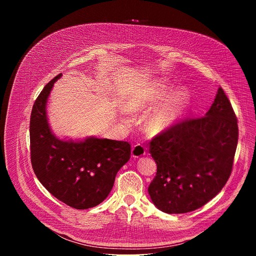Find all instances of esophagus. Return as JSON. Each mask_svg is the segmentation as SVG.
<instances>
[{"mask_svg": "<svg viewBox=\"0 0 256 256\" xmlns=\"http://www.w3.org/2000/svg\"><path fill=\"white\" fill-rule=\"evenodd\" d=\"M144 154H146V148L142 144H134L132 149V156L134 158H140Z\"/></svg>", "mask_w": 256, "mask_h": 256, "instance_id": "esophagus-1", "label": "esophagus"}]
</instances>
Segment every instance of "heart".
Masks as SVG:
<instances>
[{
    "instance_id": "heart-1",
    "label": "heart",
    "mask_w": 256,
    "mask_h": 256,
    "mask_svg": "<svg viewBox=\"0 0 256 256\" xmlns=\"http://www.w3.org/2000/svg\"><path fill=\"white\" fill-rule=\"evenodd\" d=\"M167 95L165 86H157L155 89L148 92H140L130 97L124 108L128 112H136L148 108L158 101L162 100ZM188 100V93L184 89L175 91L162 105L150 114L146 120V128L153 134H159L172 128L184 116Z\"/></svg>"
}]
</instances>
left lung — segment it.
<instances>
[{
	"label": "left lung",
	"mask_w": 256,
	"mask_h": 256,
	"mask_svg": "<svg viewBox=\"0 0 256 256\" xmlns=\"http://www.w3.org/2000/svg\"><path fill=\"white\" fill-rule=\"evenodd\" d=\"M237 118L220 87L204 116L184 118L157 134L150 154L157 173L148 192L167 214H184L204 206L225 186L238 142Z\"/></svg>",
	"instance_id": "8db88e82"
}]
</instances>
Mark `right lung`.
<instances>
[{
	"mask_svg": "<svg viewBox=\"0 0 256 256\" xmlns=\"http://www.w3.org/2000/svg\"><path fill=\"white\" fill-rule=\"evenodd\" d=\"M36 98L30 116V158L42 184L58 200L77 210L102 202L112 192L116 173L130 158V144L124 140L88 138L62 140L52 132L46 106L54 83Z\"/></svg>",
	"mask_w": 256,
	"mask_h": 256,
	"instance_id": "1",
	"label": "right lung"
}]
</instances>
